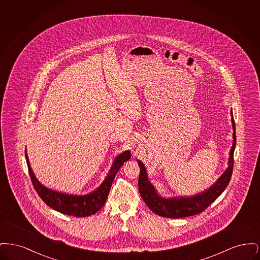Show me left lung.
I'll return each mask as SVG.
<instances>
[{"instance_id":"left-lung-1","label":"left lung","mask_w":260,"mask_h":260,"mask_svg":"<svg viewBox=\"0 0 260 260\" xmlns=\"http://www.w3.org/2000/svg\"><path fill=\"white\" fill-rule=\"evenodd\" d=\"M231 116H232L234 135H233V145L230 151L229 167L225 171V173L221 175V177L216 181V183L202 194H199L195 197H189V198H174L170 199V200L161 198L160 196H158L154 187L149 182L144 165L141 161H138V165L140 168L139 179H138V190L141 198L143 199L144 203L148 206L150 210L155 212L156 214L164 217H169V218L188 217V216H192L203 212L221 195V193L230 182L232 173H233V166H234L236 129L235 121H234L232 111H231Z\"/></svg>"}]
</instances>
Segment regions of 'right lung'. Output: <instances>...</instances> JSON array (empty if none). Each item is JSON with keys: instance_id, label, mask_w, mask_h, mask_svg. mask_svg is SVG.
I'll return each instance as SVG.
<instances>
[{"instance_id": "add662e5", "label": "right lung", "mask_w": 260, "mask_h": 260, "mask_svg": "<svg viewBox=\"0 0 260 260\" xmlns=\"http://www.w3.org/2000/svg\"><path fill=\"white\" fill-rule=\"evenodd\" d=\"M25 157L32 184L34 186L40 198L51 209L57 210L61 213L76 217H85L94 214L103 207L108 197L113 180L124 161L131 159V152L125 151L121 155H119L114 161L111 171L108 173L104 182L94 192H92L91 194H87L86 196H73L61 194L42 185L38 181L37 178L34 176V173L32 172L28 161L27 154H25Z\"/></svg>"}]
</instances>
